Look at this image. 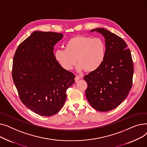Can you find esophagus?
<instances>
[{
  "instance_id": "34e87169",
  "label": "esophagus",
  "mask_w": 147,
  "mask_h": 147,
  "mask_svg": "<svg viewBox=\"0 0 147 147\" xmlns=\"http://www.w3.org/2000/svg\"><path fill=\"white\" fill-rule=\"evenodd\" d=\"M80 77L79 76H78V75H76V78H75V79H74L75 82H78V81L79 80H80Z\"/></svg>"
}]
</instances>
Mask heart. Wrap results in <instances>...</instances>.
Segmentation results:
<instances>
[{
    "instance_id": "1",
    "label": "heart",
    "mask_w": 147,
    "mask_h": 147,
    "mask_svg": "<svg viewBox=\"0 0 147 147\" xmlns=\"http://www.w3.org/2000/svg\"><path fill=\"white\" fill-rule=\"evenodd\" d=\"M64 48L57 50L55 57L60 65L68 71L78 63V71L93 72L102 64L106 56L105 43L99 37L76 36L65 42Z\"/></svg>"
}]
</instances>
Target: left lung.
Returning <instances> with one entry per match:
<instances>
[{
	"instance_id": "1",
	"label": "left lung",
	"mask_w": 147,
	"mask_h": 147,
	"mask_svg": "<svg viewBox=\"0 0 147 147\" xmlns=\"http://www.w3.org/2000/svg\"><path fill=\"white\" fill-rule=\"evenodd\" d=\"M92 32L104 37L106 56L96 70L84 77L88 84L86 96L94 109L108 111L124 101L132 88L133 61L126 43L120 37L102 28Z\"/></svg>"
}]
</instances>
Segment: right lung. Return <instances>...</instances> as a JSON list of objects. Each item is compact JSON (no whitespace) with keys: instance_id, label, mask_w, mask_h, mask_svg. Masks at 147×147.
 <instances>
[{"instance_id":"add662e5","label":"right lung","mask_w":147,"mask_h":147,"mask_svg":"<svg viewBox=\"0 0 147 147\" xmlns=\"http://www.w3.org/2000/svg\"><path fill=\"white\" fill-rule=\"evenodd\" d=\"M63 37L55 32H33L21 42L13 59L12 76L21 102L43 116L57 114L75 76L62 67L53 46Z\"/></svg>"}]
</instances>
